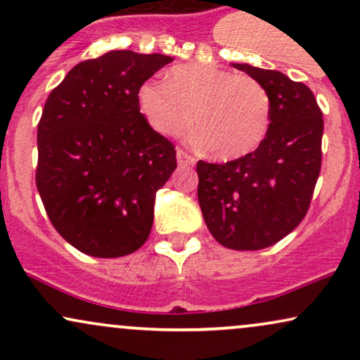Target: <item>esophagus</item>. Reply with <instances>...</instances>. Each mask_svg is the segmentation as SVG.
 I'll return each instance as SVG.
<instances>
[{"label":"esophagus","instance_id":"1","mask_svg":"<svg viewBox=\"0 0 360 360\" xmlns=\"http://www.w3.org/2000/svg\"><path fill=\"white\" fill-rule=\"evenodd\" d=\"M176 157H177V164H179L181 167L194 166V164H196V159H194L193 155H189L186 150H183V148H177Z\"/></svg>","mask_w":360,"mask_h":360}]
</instances>
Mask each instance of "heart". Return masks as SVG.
I'll use <instances>...</instances> for the list:
<instances>
[{"mask_svg": "<svg viewBox=\"0 0 360 360\" xmlns=\"http://www.w3.org/2000/svg\"><path fill=\"white\" fill-rule=\"evenodd\" d=\"M139 108L160 135L176 137L194 127L218 159L254 152L271 125V98L254 77L214 64L172 68L167 81L147 79L139 88Z\"/></svg>", "mask_w": 360, "mask_h": 360, "instance_id": "1", "label": "heart"}]
</instances>
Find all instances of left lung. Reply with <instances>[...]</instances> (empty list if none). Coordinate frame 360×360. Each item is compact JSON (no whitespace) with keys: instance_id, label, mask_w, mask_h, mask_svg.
<instances>
[{"instance_id":"1","label":"left lung","mask_w":360,"mask_h":360,"mask_svg":"<svg viewBox=\"0 0 360 360\" xmlns=\"http://www.w3.org/2000/svg\"><path fill=\"white\" fill-rule=\"evenodd\" d=\"M232 65L269 93V131L240 159L226 164L200 160L198 201L218 243L260 250L291 233L308 213L321 169L323 117L303 82L271 69Z\"/></svg>"}]
</instances>
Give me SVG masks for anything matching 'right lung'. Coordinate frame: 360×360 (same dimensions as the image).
<instances>
[{"instance_id": "add662e5", "label": "right lung", "mask_w": 360, "mask_h": 360, "mask_svg": "<svg viewBox=\"0 0 360 360\" xmlns=\"http://www.w3.org/2000/svg\"><path fill=\"white\" fill-rule=\"evenodd\" d=\"M172 57L111 51L74 65L45 101L35 183L49 220L93 257L146 243L176 148L140 113L139 88Z\"/></svg>"}]
</instances>
